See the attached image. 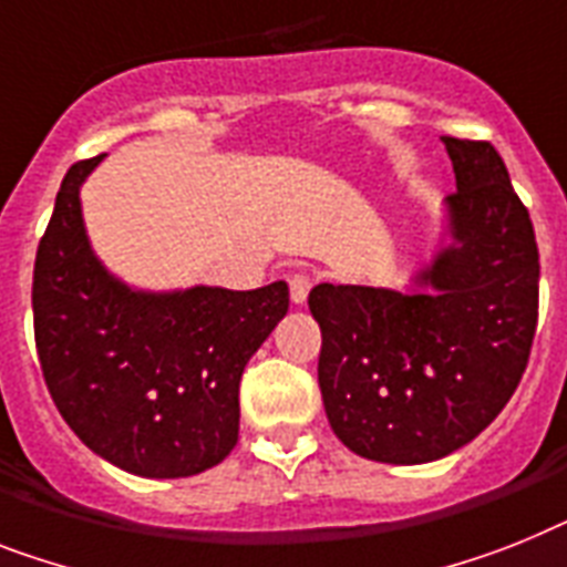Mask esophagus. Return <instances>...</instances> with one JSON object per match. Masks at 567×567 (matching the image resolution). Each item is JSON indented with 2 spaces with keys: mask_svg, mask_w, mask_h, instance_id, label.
Instances as JSON below:
<instances>
[{
  "mask_svg": "<svg viewBox=\"0 0 567 567\" xmlns=\"http://www.w3.org/2000/svg\"><path fill=\"white\" fill-rule=\"evenodd\" d=\"M310 289H312L310 275H303V272L292 275V280H289V298H292V303H298V307H301V303H307V295H310Z\"/></svg>",
  "mask_w": 567,
  "mask_h": 567,
  "instance_id": "obj_1",
  "label": "esophagus"
}]
</instances>
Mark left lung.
<instances>
[{
  "instance_id": "obj_1",
  "label": "left lung",
  "mask_w": 567,
  "mask_h": 567,
  "mask_svg": "<svg viewBox=\"0 0 567 567\" xmlns=\"http://www.w3.org/2000/svg\"><path fill=\"white\" fill-rule=\"evenodd\" d=\"M457 194L411 289L318 284V388L330 429L368 461L452 455L493 423L530 357L539 310L533 223L489 142L443 135Z\"/></svg>"
}]
</instances>
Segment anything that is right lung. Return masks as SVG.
Listing matches in <instances>:
<instances>
[{"instance_id":"add662e5","label":"right lung","mask_w":567,"mask_h":567,"mask_svg":"<svg viewBox=\"0 0 567 567\" xmlns=\"http://www.w3.org/2000/svg\"><path fill=\"white\" fill-rule=\"evenodd\" d=\"M104 156L69 167L34 264V336L72 432L142 478H188L237 446L240 377L289 310V287L138 289L95 255L81 188Z\"/></svg>"}]
</instances>
